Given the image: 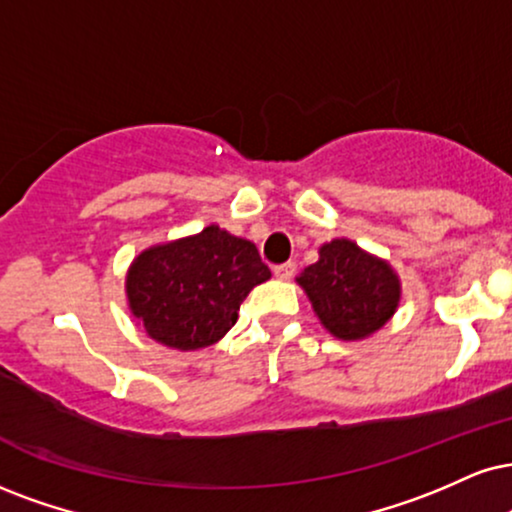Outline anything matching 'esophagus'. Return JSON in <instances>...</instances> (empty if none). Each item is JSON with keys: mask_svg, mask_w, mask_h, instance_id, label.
Instances as JSON below:
<instances>
[{"mask_svg": "<svg viewBox=\"0 0 512 512\" xmlns=\"http://www.w3.org/2000/svg\"><path fill=\"white\" fill-rule=\"evenodd\" d=\"M273 273L277 280H292L294 273H296V266L294 263H280V266L273 268Z\"/></svg>", "mask_w": 512, "mask_h": 512, "instance_id": "34e87169", "label": "esophagus"}]
</instances>
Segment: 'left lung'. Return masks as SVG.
Instances as JSON below:
<instances>
[{"label": "left lung", "instance_id": "8db88e82", "mask_svg": "<svg viewBox=\"0 0 512 512\" xmlns=\"http://www.w3.org/2000/svg\"><path fill=\"white\" fill-rule=\"evenodd\" d=\"M296 285L306 292L320 325L344 342L380 332L401 304V280L389 261L346 237L320 246L318 261L301 270Z\"/></svg>", "mask_w": 512, "mask_h": 512}]
</instances>
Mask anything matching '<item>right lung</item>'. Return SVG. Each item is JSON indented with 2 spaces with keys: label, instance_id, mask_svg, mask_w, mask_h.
Returning a JSON list of instances; mask_svg holds the SVG:
<instances>
[{
  "label": "right lung",
  "instance_id": "1",
  "mask_svg": "<svg viewBox=\"0 0 512 512\" xmlns=\"http://www.w3.org/2000/svg\"><path fill=\"white\" fill-rule=\"evenodd\" d=\"M266 280L270 270L254 242L208 225L135 256L125 294L132 318L154 342L197 351L230 332L239 304Z\"/></svg>",
  "mask_w": 512,
  "mask_h": 512
}]
</instances>
